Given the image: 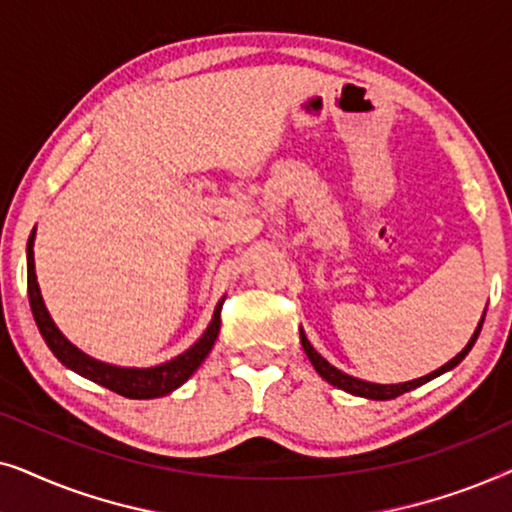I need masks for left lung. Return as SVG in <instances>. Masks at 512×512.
<instances>
[{"mask_svg":"<svg viewBox=\"0 0 512 512\" xmlns=\"http://www.w3.org/2000/svg\"><path fill=\"white\" fill-rule=\"evenodd\" d=\"M485 312H487V310H485ZM482 321H485V314H482V319H480L478 328H475L473 338L468 340V345H466L464 349H461V352H459L457 356H454L452 361H447L445 366H440L438 370H433V373H429V375L417 377V380H410V382H401V384H375V382H366V380H359V377H352V375L342 373V370L331 366V363H328V361L324 359V356H321V354L317 352V349H314V347L310 345V340L305 338L303 331H300V342H303V349H305L307 359L312 361L314 370H317V373H319L321 377H324V380H326L328 384H333V387H338V389L347 391V394H354V396L373 398V401H389V398L401 396V394H405V391H410V389H415V387H422L424 382H429V380H433V377L447 373V370H452L454 366H457V363L464 361L466 354L471 352V347L475 345V340H478L480 328H482Z\"/></svg>","mask_w":512,"mask_h":512,"instance_id":"obj_1","label":"left lung"}]
</instances>
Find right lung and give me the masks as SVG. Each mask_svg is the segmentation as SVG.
I'll return each instance as SVG.
<instances>
[{
    "mask_svg": "<svg viewBox=\"0 0 512 512\" xmlns=\"http://www.w3.org/2000/svg\"><path fill=\"white\" fill-rule=\"evenodd\" d=\"M32 247H34V230L30 240H27V296H30V307H32L34 321H37L41 338L46 340L48 349L58 356L62 366L72 368L74 373L88 377V380L102 384V387L116 391V394H121L125 398H158L181 387V384H184L188 377L200 368V363L207 359V354L212 352L214 340L219 338L223 300H219V305H216L214 317L209 321L207 331L202 333V338L195 342L191 349H186L184 354L174 356L172 361L160 363V366L121 368V366H111V363L97 361L93 356L83 354L79 347H74L72 342L60 333V328L55 326V321L46 310L44 298H41V291L37 284V272H34Z\"/></svg>",
    "mask_w": 512,
    "mask_h": 512,
    "instance_id": "obj_1",
    "label": "right lung"
}]
</instances>
